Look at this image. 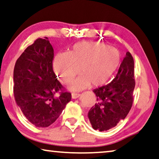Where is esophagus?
<instances>
[{"instance_id": "obj_1", "label": "esophagus", "mask_w": 159, "mask_h": 159, "mask_svg": "<svg viewBox=\"0 0 159 159\" xmlns=\"http://www.w3.org/2000/svg\"><path fill=\"white\" fill-rule=\"evenodd\" d=\"M80 96V94L79 93H72V98L73 99H77V98H79Z\"/></svg>"}]
</instances>
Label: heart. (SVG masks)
<instances>
[{
    "label": "heart",
    "mask_w": 159,
    "mask_h": 159,
    "mask_svg": "<svg viewBox=\"0 0 159 159\" xmlns=\"http://www.w3.org/2000/svg\"><path fill=\"white\" fill-rule=\"evenodd\" d=\"M120 63L118 50L102 43L82 41L75 43L66 54L57 55L54 71L64 84H69L77 75L80 77L72 84L73 90H81L91 84L100 87L106 84Z\"/></svg>",
    "instance_id": "obj_1"
}]
</instances>
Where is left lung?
<instances>
[{"mask_svg":"<svg viewBox=\"0 0 159 159\" xmlns=\"http://www.w3.org/2000/svg\"><path fill=\"white\" fill-rule=\"evenodd\" d=\"M135 86L134 60L128 52L112 81L93 90L97 103L88 118L94 129L106 131L125 118L133 105Z\"/></svg>","mask_w":159,"mask_h":159,"instance_id":"8db88e82","label":"left lung"}]
</instances>
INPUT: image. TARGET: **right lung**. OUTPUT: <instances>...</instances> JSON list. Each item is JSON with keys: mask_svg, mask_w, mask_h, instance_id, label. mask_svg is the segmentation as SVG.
<instances>
[{"mask_svg": "<svg viewBox=\"0 0 159 159\" xmlns=\"http://www.w3.org/2000/svg\"><path fill=\"white\" fill-rule=\"evenodd\" d=\"M54 49L49 39L39 38L18 57L13 70V93L30 123L47 128L59 118L72 95L53 70Z\"/></svg>", "mask_w": 159, "mask_h": 159, "instance_id": "add662e5", "label": "right lung"}]
</instances>
